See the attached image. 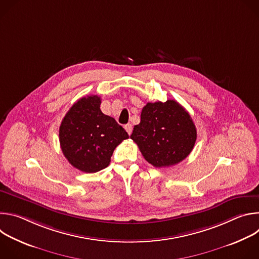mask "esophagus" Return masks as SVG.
I'll return each instance as SVG.
<instances>
[{
	"instance_id": "34e87169",
	"label": "esophagus",
	"mask_w": 259,
	"mask_h": 259,
	"mask_svg": "<svg viewBox=\"0 0 259 259\" xmlns=\"http://www.w3.org/2000/svg\"><path fill=\"white\" fill-rule=\"evenodd\" d=\"M125 129H126V131H127V133H128L129 135L132 133V125H131V124L125 125Z\"/></svg>"
}]
</instances>
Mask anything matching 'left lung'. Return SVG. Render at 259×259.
I'll return each mask as SVG.
<instances>
[{
	"label": "left lung",
	"instance_id": "1",
	"mask_svg": "<svg viewBox=\"0 0 259 259\" xmlns=\"http://www.w3.org/2000/svg\"><path fill=\"white\" fill-rule=\"evenodd\" d=\"M130 138L147 162L162 168L178 164L191 154L197 129L190 114L177 101L147 102Z\"/></svg>",
	"mask_w": 259,
	"mask_h": 259
}]
</instances>
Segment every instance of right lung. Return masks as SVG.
Segmentation results:
<instances>
[{
    "mask_svg": "<svg viewBox=\"0 0 259 259\" xmlns=\"http://www.w3.org/2000/svg\"><path fill=\"white\" fill-rule=\"evenodd\" d=\"M97 95L82 97L69 108L59 127L61 151L80 171L95 173L106 168L116 147L129 138L125 129L100 110Z\"/></svg>",
    "mask_w": 259,
    "mask_h": 259,
    "instance_id": "obj_1",
    "label": "right lung"
}]
</instances>
